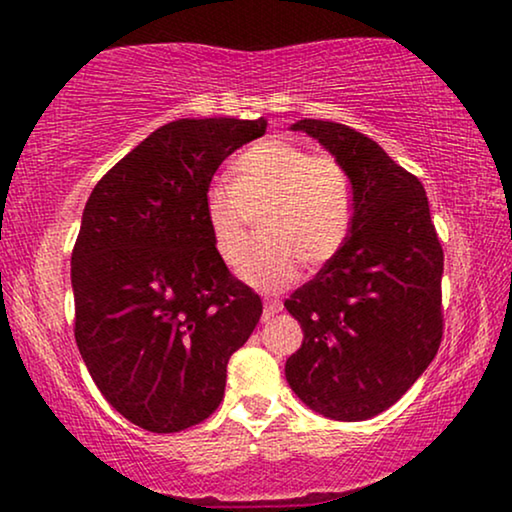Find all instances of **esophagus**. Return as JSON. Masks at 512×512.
Listing matches in <instances>:
<instances>
[{
	"mask_svg": "<svg viewBox=\"0 0 512 512\" xmlns=\"http://www.w3.org/2000/svg\"><path fill=\"white\" fill-rule=\"evenodd\" d=\"M282 310V303H279V300H275V298H265V305H263V319H270V317H275V314Z\"/></svg>",
	"mask_w": 512,
	"mask_h": 512,
	"instance_id": "34e87169",
	"label": "esophagus"
}]
</instances>
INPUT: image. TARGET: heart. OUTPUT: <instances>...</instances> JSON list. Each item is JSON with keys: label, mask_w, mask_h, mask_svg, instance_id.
Listing matches in <instances>:
<instances>
[{"label": "heart", "mask_w": 512, "mask_h": 512, "mask_svg": "<svg viewBox=\"0 0 512 512\" xmlns=\"http://www.w3.org/2000/svg\"><path fill=\"white\" fill-rule=\"evenodd\" d=\"M233 184L212 181L202 209L214 247L235 263L254 214L261 237L244 251L237 272L256 289L275 291L298 277L300 263L321 268L352 235V177L331 153H312L289 139L251 144L230 165Z\"/></svg>", "instance_id": "1"}]
</instances>
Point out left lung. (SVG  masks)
I'll return each instance as SVG.
<instances>
[{"mask_svg":"<svg viewBox=\"0 0 512 512\" xmlns=\"http://www.w3.org/2000/svg\"><path fill=\"white\" fill-rule=\"evenodd\" d=\"M352 177L356 214L340 254L284 300L303 328L286 380L338 422L391 408L436 359L443 340V247L426 191L377 142L349 125L305 118Z\"/></svg>","mask_w":512,"mask_h":512,"instance_id":"obj_1","label":"left lung"}]
</instances>
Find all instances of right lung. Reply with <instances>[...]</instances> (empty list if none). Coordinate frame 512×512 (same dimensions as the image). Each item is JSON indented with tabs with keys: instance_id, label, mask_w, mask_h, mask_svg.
Returning a JSON list of instances; mask_svg holds the SVG:
<instances>
[{
	"instance_id": "right-lung-1",
	"label": "right lung",
	"mask_w": 512,
	"mask_h": 512,
	"mask_svg": "<svg viewBox=\"0 0 512 512\" xmlns=\"http://www.w3.org/2000/svg\"><path fill=\"white\" fill-rule=\"evenodd\" d=\"M263 118H179L151 132L90 193L72 251L74 338L128 422L174 433L212 415L228 361L263 303L230 275L205 221L207 186Z\"/></svg>"
}]
</instances>
